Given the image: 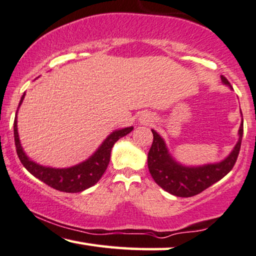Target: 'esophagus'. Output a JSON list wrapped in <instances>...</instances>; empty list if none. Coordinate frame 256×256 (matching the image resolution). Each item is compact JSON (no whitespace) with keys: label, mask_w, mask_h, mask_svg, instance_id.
<instances>
[{"label":"esophagus","mask_w":256,"mask_h":256,"mask_svg":"<svg viewBox=\"0 0 256 256\" xmlns=\"http://www.w3.org/2000/svg\"><path fill=\"white\" fill-rule=\"evenodd\" d=\"M146 121H149V120H146Z\"/></svg>","instance_id":"esophagus-1"}]
</instances>
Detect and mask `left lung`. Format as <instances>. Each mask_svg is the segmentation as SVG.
Instances as JSON below:
<instances>
[{
  "label": "left lung",
  "mask_w": 256,
  "mask_h": 256,
  "mask_svg": "<svg viewBox=\"0 0 256 256\" xmlns=\"http://www.w3.org/2000/svg\"><path fill=\"white\" fill-rule=\"evenodd\" d=\"M222 80L225 85L230 87L228 80L224 76H222ZM152 132L154 141L148 152V168L154 180L171 194L177 197H192L216 183L233 169L240 152L244 121L239 129V141L228 157L219 163L202 166H184L177 163L168 152L164 140L155 130Z\"/></svg>",
  "instance_id": "obj_1"
}]
</instances>
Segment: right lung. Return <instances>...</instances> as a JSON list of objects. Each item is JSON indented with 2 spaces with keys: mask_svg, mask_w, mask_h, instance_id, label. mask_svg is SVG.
<instances>
[{
  "mask_svg": "<svg viewBox=\"0 0 256 256\" xmlns=\"http://www.w3.org/2000/svg\"><path fill=\"white\" fill-rule=\"evenodd\" d=\"M24 96H26V93L20 98L18 107L22 104ZM132 130V127L115 130L104 140L100 148L85 162L76 164L74 166L66 168V169H54V168L40 166V164L29 160V157L23 152V148L20 142L18 132H17V112L15 121H14V138H15L16 152L23 166L31 174H34V177L48 185V186L54 188L58 191L68 192V194L70 192L71 194L82 192L98 183V180L102 177V174L107 169L110 160L112 148H113L115 142L129 134Z\"/></svg>",
  "mask_w": 256,
  "mask_h": 256,
  "instance_id": "right-lung-1",
  "label": "right lung"
}]
</instances>
